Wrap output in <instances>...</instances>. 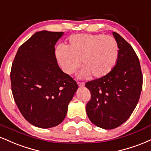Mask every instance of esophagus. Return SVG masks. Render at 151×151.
Masks as SVG:
<instances>
[{
  "label": "esophagus",
  "mask_w": 151,
  "mask_h": 151,
  "mask_svg": "<svg viewBox=\"0 0 151 151\" xmlns=\"http://www.w3.org/2000/svg\"><path fill=\"white\" fill-rule=\"evenodd\" d=\"M78 85L79 87H81V88H83V87L85 86V83H78Z\"/></svg>",
  "instance_id": "obj_1"
}]
</instances>
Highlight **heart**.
I'll list each match as a JSON object with an SVG mask.
<instances>
[{"label":"heart","mask_w":151,"mask_h":151,"mask_svg":"<svg viewBox=\"0 0 151 151\" xmlns=\"http://www.w3.org/2000/svg\"><path fill=\"white\" fill-rule=\"evenodd\" d=\"M119 53V44L113 37L78 34L70 37L65 47L56 48L55 56L65 73L75 72L81 60L83 67L78 78L85 79L93 75L99 78L112 70L118 60Z\"/></svg>","instance_id":"1"}]
</instances>
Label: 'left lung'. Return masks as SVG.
Masks as SVG:
<instances>
[{
  "label": "left lung",
  "instance_id": "obj_1",
  "mask_svg": "<svg viewBox=\"0 0 151 151\" xmlns=\"http://www.w3.org/2000/svg\"><path fill=\"white\" fill-rule=\"evenodd\" d=\"M119 47L116 65L107 75L88 82L91 93L86 112L93 124L113 129L124 123L139 102L143 76L137 55L132 46L116 32H112Z\"/></svg>",
  "mask_w": 151,
  "mask_h": 151
}]
</instances>
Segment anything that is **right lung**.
<instances>
[{"mask_svg": "<svg viewBox=\"0 0 151 151\" xmlns=\"http://www.w3.org/2000/svg\"><path fill=\"white\" fill-rule=\"evenodd\" d=\"M63 34L35 33L19 47L12 64L15 103L27 121L39 128H51L63 121L78 88L59 68L55 56L54 46Z\"/></svg>", "mask_w": 151, "mask_h": 151, "instance_id": "right-lung-1", "label": "right lung"}]
</instances>
